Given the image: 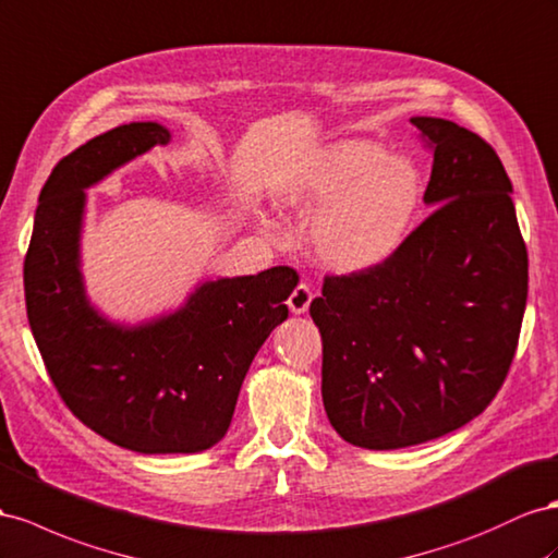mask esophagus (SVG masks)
<instances>
[{"label":"esophagus","instance_id":"34e87169","mask_svg":"<svg viewBox=\"0 0 558 558\" xmlns=\"http://www.w3.org/2000/svg\"><path fill=\"white\" fill-rule=\"evenodd\" d=\"M312 289L307 283H298L295 289H293V293L289 295V307H291V312L293 314H305L307 312V307H310V303H312Z\"/></svg>","mask_w":558,"mask_h":558}]
</instances>
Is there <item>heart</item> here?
<instances>
[{
	"label": "heart",
	"instance_id": "1",
	"mask_svg": "<svg viewBox=\"0 0 558 558\" xmlns=\"http://www.w3.org/2000/svg\"><path fill=\"white\" fill-rule=\"evenodd\" d=\"M298 214L316 216L310 246L333 272H366L389 260L409 234L423 202V180L411 161L378 143L340 141L319 149L281 190Z\"/></svg>",
	"mask_w": 558,
	"mask_h": 558
}]
</instances>
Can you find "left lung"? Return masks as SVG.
I'll return each mask as SVG.
<instances>
[{
	"label": "left lung",
	"mask_w": 558,
	"mask_h": 558,
	"mask_svg": "<svg viewBox=\"0 0 558 558\" xmlns=\"http://www.w3.org/2000/svg\"><path fill=\"white\" fill-rule=\"evenodd\" d=\"M434 163L436 208L383 265L326 275L310 314L324 344L322 397L348 444L395 450L470 423L517 354L529 251L511 180L481 135L413 117Z\"/></svg>",
	"instance_id": "8db88e82"
}]
</instances>
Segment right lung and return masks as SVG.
Segmentation results:
<instances>
[{
    "mask_svg": "<svg viewBox=\"0 0 558 558\" xmlns=\"http://www.w3.org/2000/svg\"><path fill=\"white\" fill-rule=\"evenodd\" d=\"M171 133L133 122L63 157L41 187L25 255L27 322L60 399L82 423L135 453H199L232 423L253 356L279 326L293 267L206 281L183 310L135 328L88 305L80 275L84 190L167 145Z\"/></svg>",
    "mask_w": 558,
    "mask_h": 558,
    "instance_id": "right-lung-1",
    "label": "right lung"
}]
</instances>
